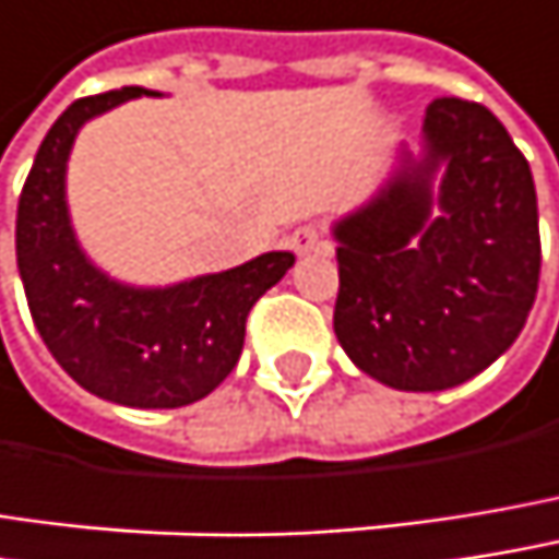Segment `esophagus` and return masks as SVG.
I'll use <instances>...</instances> for the list:
<instances>
[{
    "label": "esophagus",
    "instance_id": "obj_1",
    "mask_svg": "<svg viewBox=\"0 0 559 559\" xmlns=\"http://www.w3.org/2000/svg\"><path fill=\"white\" fill-rule=\"evenodd\" d=\"M323 242H326V229L320 227V224H304V227H297L290 233V249H294L297 255L313 252V249H320Z\"/></svg>",
    "mask_w": 559,
    "mask_h": 559
}]
</instances>
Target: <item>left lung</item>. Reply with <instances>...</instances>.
<instances>
[{
	"mask_svg": "<svg viewBox=\"0 0 559 559\" xmlns=\"http://www.w3.org/2000/svg\"><path fill=\"white\" fill-rule=\"evenodd\" d=\"M426 163L335 227L332 330L396 390H448L489 368L525 326L540 278L537 194L502 121L457 95L426 111ZM448 162L429 218L428 176Z\"/></svg>",
	"mask_w": 559,
	"mask_h": 559,
	"instance_id": "obj_1",
	"label": "left lung"
}]
</instances>
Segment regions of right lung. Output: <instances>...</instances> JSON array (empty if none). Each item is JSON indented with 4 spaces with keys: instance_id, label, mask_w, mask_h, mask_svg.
Segmentation results:
<instances>
[{
    "instance_id": "add662e5",
    "label": "right lung",
    "mask_w": 559,
    "mask_h": 559,
    "mask_svg": "<svg viewBox=\"0 0 559 559\" xmlns=\"http://www.w3.org/2000/svg\"><path fill=\"white\" fill-rule=\"evenodd\" d=\"M140 92L128 85L79 98L47 130L19 198L15 255L31 320L79 386L121 406L176 409L236 368L249 310L284 278L294 252H265L166 290H133L85 262L63 201L70 146L88 118Z\"/></svg>"
}]
</instances>
